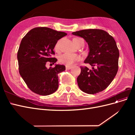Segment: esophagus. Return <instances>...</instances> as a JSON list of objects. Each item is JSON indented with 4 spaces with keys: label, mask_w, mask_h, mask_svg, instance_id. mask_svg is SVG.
<instances>
[{
    "label": "esophagus",
    "mask_w": 135,
    "mask_h": 135,
    "mask_svg": "<svg viewBox=\"0 0 135 135\" xmlns=\"http://www.w3.org/2000/svg\"><path fill=\"white\" fill-rule=\"evenodd\" d=\"M71 69V66H66V70H70V69Z\"/></svg>",
    "instance_id": "34e87169"
}]
</instances>
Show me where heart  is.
<instances>
[{
    "label": "heart",
    "mask_w": 135,
    "mask_h": 135,
    "mask_svg": "<svg viewBox=\"0 0 135 135\" xmlns=\"http://www.w3.org/2000/svg\"><path fill=\"white\" fill-rule=\"evenodd\" d=\"M75 39H79V38H75ZM59 44L60 41H59L56 43L55 47V49L56 51L59 50ZM80 60V57L76 54H68V53H65L61 56H60L59 61L60 63L66 65V66H70L73 64L78 62Z\"/></svg>",
    "instance_id": "obj_1"
}]
</instances>
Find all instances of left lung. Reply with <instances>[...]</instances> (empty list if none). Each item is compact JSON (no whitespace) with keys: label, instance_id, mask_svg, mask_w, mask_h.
<instances>
[{"label":"left lung","instance_id":"obj_1","mask_svg":"<svg viewBox=\"0 0 135 135\" xmlns=\"http://www.w3.org/2000/svg\"><path fill=\"white\" fill-rule=\"evenodd\" d=\"M72 34L84 38L88 43L89 52L84 63L93 66L92 70L86 66L80 67V74L77 78L79 88L88 94L104 91L112 83L118 70L119 52L115 40L107 31L100 29L82 30Z\"/></svg>","mask_w":135,"mask_h":135}]
</instances>
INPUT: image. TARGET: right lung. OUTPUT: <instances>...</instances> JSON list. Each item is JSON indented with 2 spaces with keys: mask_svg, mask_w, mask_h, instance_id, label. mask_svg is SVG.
I'll return each instance as SVG.
<instances>
[{
  "mask_svg": "<svg viewBox=\"0 0 135 135\" xmlns=\"http://www.w3.org/2000/svg\"><path fill=\"white\" fill-rule=\"evenodd\" d=\"M66 35L48 27H38L22 38L17 52L19 73L31 91L47 96L57 89L58 74L65 70V66L56 65L47 69L46 65L57 61L52 57L55 54L54 49L58 40Z\"/></svg>",
  "mask_w": 135,
  "mask_h": 135,
  "instance_id": "obj_1",
  "label": "right lung"
}]
</instances>
